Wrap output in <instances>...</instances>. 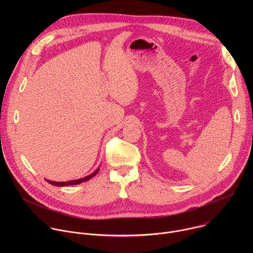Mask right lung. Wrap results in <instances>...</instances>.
<instances>
[{"label":"right lung","instance_id":"1","mask_svg":"<svg viewBox=\"0 0 253 253\" xmlns=\"http://www.w3.org/2000/svg\"><path fill=\"white\" fill-rule=\"evenodd\" d=\"M99 169H97L94 173H92L91 175H88L87 177H84V178H81V179H77V180H71V181H68V182H56V181H51V180H46V181L52 185H55V186H68V185H75V184H80L82 182H85L87 181V180H90L92 177H94L97 173H98Z\"/></svg>","mask_w":253,"mask_h":253}]
</instances>
